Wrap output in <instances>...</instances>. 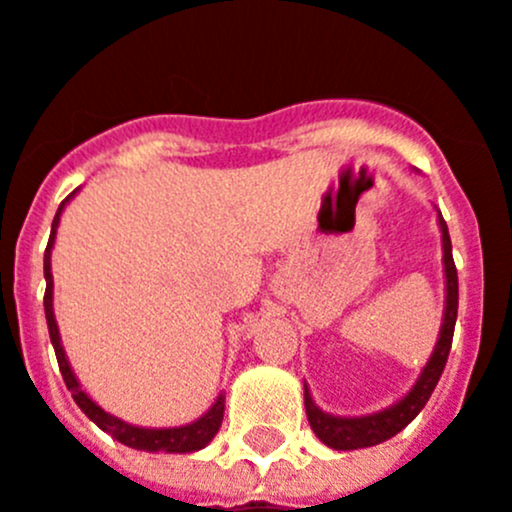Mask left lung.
<instances>
[{
  "mask_svg": "<svg viewBox=\"0 0 512 512\" xmlns=\"http://www.w3.org/2000/svg\"><path fill=\"white\" fill-rule=\"evenodd\" d=\"M439 229H442V262H444V278H447V298H444V318L442 331H439L437 346H434L432 356H429L427 366L419 374L417 384L412 386L407 396L396 401L394 407L384 409V412L369 414V417H333V414L323 412L315 407L313 396L308 394L305 386V414H308L310 429L318 434L323 444L333 447V450H361V447H374V444L386 442L401 429L407 427L414 417L424 409V404L432 396L434 386H437L439 376H442L447 356L452 348V336H455V321H457V300H460V290H457V267L452 260V242L450 232H447V222L439 214Z\"/></svg>",
  "mask_w": 512,
  "mask_h": 512,
  "instance_id": "8db88e82",
  "label": "left lung"
}]
</instances>
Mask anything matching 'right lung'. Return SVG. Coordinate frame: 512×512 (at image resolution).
<instances>
[{
  "mask_svg": "<svg viewBox=\"0 0 512 512\" xmlns=\"http://www.w3.org/2000/svg\"><path fill=\"white\" fill-rule=\"evenodd\" d=\"M75 197V191L70 194L65 202L57 207L55 219H52V229H50V242H47L45 250V318H47V331H50V341L52 348H55L57 364H60V374L65 379V386L73 394L75 404L85 412V417L90 422L98 424L103 432L111 434L113 439H118L126 447H133V450H146V452H197L202 447H207L209 442L214 439V434L219 432L222 427V417H224V396L219 394L217 401L212 404L204 417H199L197 422L184 424V427H171V429H146V427H133V424L123 422V419L113 417L105 409H100L83 389H80V381L75 379L73 369H70L68 358H65V351H62L60 343V331H57V321H55V310H52V272H50V255H52V245H55V234H57V224H60V214L65 209V204Z\"/></svg>",
  "mask_w": 512,
  "mask_h": 512,
  "instance_id": "1",
  "label": "right lung"
}]
</instances>
